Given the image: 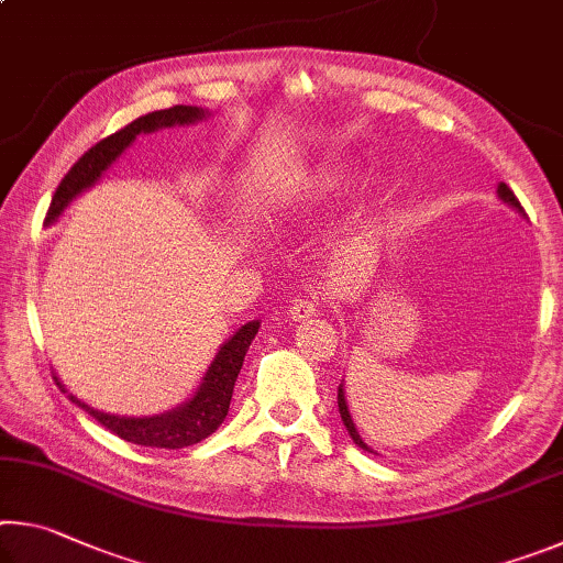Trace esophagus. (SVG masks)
Masks as SVG:
<instances>
[{
	"label": "esophagus",
	"instance_id": "esophagus-1",
	"mask_svg": "<svg viewBox=\"0 0 563 563\" xmlns=\"http://www.w3.org/2000/svg\"><path fill=\"white\" fill-rule=\"evenodd\" d=\"M318 308H320L318 298H312V295H308V298H300V300H295L290 305V318L292 320H308L310 316H316Z\"/></svg>",
	"mask_w": 563,
	"mask_h": 563
}]
</instances>
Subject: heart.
I'll list each match as a JSON object with an SVG mask.
<instances>
[{
	"label": "heart",
	"mask_w": 563,
	"mask_h": 563,
	"mask_svg": "<svg viewBox=\"0 0 563 563\" xmlns=\"http://www.w3.org/2000/svg\"><path fill=\"white\" fill-rule=\"evenodd\" d=\"M352 180H355V168L345 161H330V164L312 170V176L298 190H292L290 203L308 208V211L332 206L347 194Z\"/></svg>",
	"instance_id": "b5f03b06"
}]
</instances>
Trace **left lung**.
I'll list each match as a JSON object with an SVG mask.
<instances>
[{"instance_id":"1","label":"left lung","mask_w":563,"mask_h":563,"mask_svg":"<svg viewBox=\"0 0 563 563\" xmlns=\"http://www.w3.org/2000/svg\"><path fill=\"white\" fill-rule=\"evenodd\" d=\"M497 194H499V198L507 206H511V208H517L519 213H523V208H521V203H519V198L514 196V190L507 186V184H499V188H497ZM527 216V213H523ZM338 407H340V417H342V424L347 427V432H350V437H352V442H355L357 446H362V450L365 452H373L369 450V446L362 442V437L357 434V427H355V422H352V417H350V409H347V402H345V393H342V385L338 387Z\"/></svg>"}]
</instances>
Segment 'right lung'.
Listing matches in <instances>:
<instances>
[{
	"label": "right lung",
	"instance_id": "1",
	"mask_svg": "<svg viewBox=\"0 0 563 563\" xmlns=\"http://www.w3.org/2000/svg\"><path fill=\"white\" fill-rule=\"evenodd\" d=\"M206 113L208 111L198 107H170L151 111L146 117L131 121L129 126H123L121 131L111 133V136L101 139L99 144L91 146L87 154L69 168V174L62 178L59 188H56V194L52 196L49 211H46V223H54L56 218L62 216L64 208L69 206L81 190L97 184L103 170L133 144V139H136L139 133H151L166 126H188V123L201 121ZM258 320L245 322L231 340L223 342V347L218 350V355L213 357L201 387L196 389V395L180 407L170 409V412L156 417H119L99 412V409L84 405L81 399H76L74 395H69V399L81 409H87L101 427H107V430H111L113 434L131 444L158 446V450H184V446L206 440L208 434H213L218 427H221L228 415V407H231L233 385L243 367V357L247 347H251L253 338L258 335ZM56 385H59L62 393H66V387L59 379H56Z\"/></svg>",
	"mask_w": 563,
	"mask_h": 563
}]
</instances>
